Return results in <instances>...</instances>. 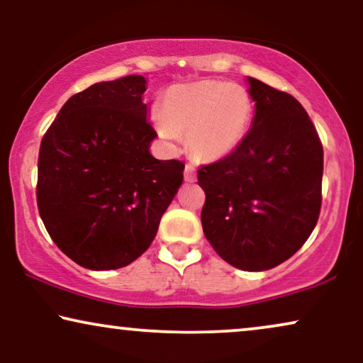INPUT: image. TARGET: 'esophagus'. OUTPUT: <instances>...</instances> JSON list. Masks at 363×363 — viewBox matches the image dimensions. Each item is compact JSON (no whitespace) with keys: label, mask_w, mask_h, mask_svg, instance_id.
I'll return each mask as SVG.
<instances>
[{"label":"esophagus","mask_w":363,"mask_h":363,"mask_svg":"<svg viewBox=\"0 0 363 363\" xmlns=\"http://www.w3.org/2000/svg\"><path fill=\"white\" fill-rule=\"evenodd\" d=\"M185 182H188V183L196 182V170H195V167H193V165L185 167Z\"/></svg>","instance_id":"34e87169"}]
</instances>
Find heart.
<instances>
[{
	"mask_svg": "<svg viewBox=\"0 0 363 363\" xmlns=\"http://www.w3.org/2000/svg\"><path fill=\"white\" fill-rule=\"evenodd\" d=\"M252 117L251 97L228 82L201 81L173 86L160 104V137L186 133V147L200 162L221 160L236 150Z\"/></svg>",
	"mask_w": 363,
	"mask_h": 363,
	"instance_id": "heart-1",
	"label": "heart"
}]
</instances>
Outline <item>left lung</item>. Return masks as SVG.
Here are the masks:
<instances>
[{"label":"left lung","mask_w":363,"mask_h":363,"mask_svg":"<svg viewBox=\"0 0 363 363\" xmlns=\"http://www.w3.org/2000/svg\"><path fill=\"white\" fill-rule=\"evenodd\" d=\"M255 102L250 132L223 160L201 167V225L226 262L267 271L301 250L320 211L324 150L291 94L246 77Z\"/></svg>","instance_id":"obj_1"}]
</instances>
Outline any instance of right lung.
<instances>
[{"label": "right lung", "mask_w": 363, "mask_h": 363, "mask_svg": "<svg viewBox=\"0 0 363 363\" xmlns=\"http://www.w3.org/2000/svg\"><path fill=\"white\" fill-rule=\"evenodd\" d=\"M145 91L143 76L92 84L43 137L39 215L59 250L86 269H118L142 256L183 182L182 162L150 153L157 133Z\"/></svg>", "instance_id": "obj_1"}]
</instances>
